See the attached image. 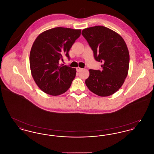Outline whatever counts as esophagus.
Instances as JSON below:
<instances>
[{"mask_svg":"<svg viewBox=\"0 0 154 154\" xmlns=\"http://www.w3.org/2000/svg\"><path fill=\"white\" fill-rule=\"evenodd\" d=\"M82 70V68H80V67H78L77 68V71L78 72H80V71H81Z\"/></svg>","mask_w":154,"mask_h":154,"instance_id":"esophagus-1","label":"esophagus"}]
</instances>
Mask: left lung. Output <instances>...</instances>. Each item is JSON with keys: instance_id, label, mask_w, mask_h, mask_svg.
I'll list each match as a JSON object with an SVG mask.
<instances>
[{"instance_id": "left-lung-1", "label": "left lung", "mask_w": 154, "mask_h": 154, "mask_svg": "<svg viewBox=\"0 0 154 154\" xmlns=\"http://www.w3.org/2000/svg\"><path fill=\"white\" fill-rule=\"evenodd\" d=\"M96 61L103 63L102 70H89L85 80L88 89L100 96L116 92L124 82L129 69V54L122 37L103 26L82 30Z\"/></svg>"}]
</instances>
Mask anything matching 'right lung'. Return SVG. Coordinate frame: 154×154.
Masks as SVG:
<instances>
[{
    "label": "right lung",
    "instance_id": "add662e5",
    "mask_svg": "<svg viewBox=\"0 0 154 154\" xmlns=\"http://www.w3.org/2000/svg\"><path fill=\"white\" fill-rule=\"evenodd\" d=\"M80 29L57 27L47 30L37 37L30 52V67L37 86L45 93L57 96L66 92L76 74V69L60 65L75 41Z\"/></svg>",
    "mask_w": 154,
    "mask_h": 154
}]
</instances>
